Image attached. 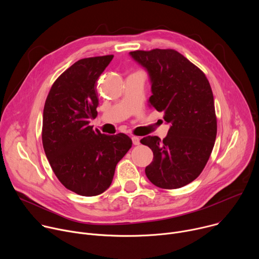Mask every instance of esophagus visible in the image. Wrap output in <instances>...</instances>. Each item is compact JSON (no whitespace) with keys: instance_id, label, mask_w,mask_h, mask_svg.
I'll return each mask as SVG.
<instances>
[{"instance_id":"34e87169","label":"esophagus","mask_w":259,"mask_h":259,"mask_svg":"<svg viewBox=\"0 0 259 259\" xmlns=\"http://www.w3.org/2000/svg\"><path fill=\"white\" fill-rule=\"evenodd\" d=\"M131 138H132V142H133V144H134V145H138V144L140 143V139H139V137H137V136H132Z\"/></svg>"}]
</instances>
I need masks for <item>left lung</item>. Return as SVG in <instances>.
I'll return each mask as SVG.
<instances>
[{
	"label": "left lung",
	"instance_id": "left-lung-1",
	"mask_svg": "<svg viewBox=\"0 0 259 259\" xmlns=\"http://www.w3.org/2000/svg\"><path fill=\"white\" fill-rule=\"evenodd\" d=\"M130 55L149 72L151 105L171 124L163 140H140L154 154L145 174L158 188H182L201 174L214 146L217 120L211 86L205 73L176 50H136Z\"/></svg>",
	"mask_w": 259,
	"mask_h": 259
}]
</instances>
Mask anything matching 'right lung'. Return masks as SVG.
<instances>
[{
  "label": "right lung",
  "instance_id": "obj_1",
  "mask_svg": "<svg viewBox=\"0 0 259 259\" xmlns=\"http://www.w3.org/2000/svg\"><path fill=\"white\" fill-rule=\"evenodd\" d=\"M113 57L73 63L53 83L44 106L42 141L49 164L67 190L84 197L109 188L118 162L132 146L124 133L101 134L89 125L97 116L96 81Z\"/></svg>",
  "mask_w": 259,
  "mask_h": 259
}]
</instances>
